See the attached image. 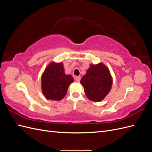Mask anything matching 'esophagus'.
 <instances>
[{"label":"esophagus","mask_w":152,"mask_h":152,"mask_svg":"<svg viewBox=\"0 0 152 152\" xmlns=\"http://www.w3.org/2000/svg\"><path fill=\"white\" fill-rule=\"evenodd\" d=\"M75 80L76 82H79L80 81V77H79V76H77V77H75Z\"/></svg>","instance_id":"esophagus-1"}]
</instances>
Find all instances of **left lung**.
<instances>
[{
    "instance_id": "obj_1",
    "label": "left lung",
    "mask_w": 152,
    "mask_h": 152,
    "mask_svg": "<svg viewBox=\"0 0 152 152\" xmlns=\"http://www.w3.org/2000/svg\"><path fill=\"white\" fill-rule=\"evenodd\" d=\"M87 98L93 102L103 100L111 89L112 78L103 63L91 65L80 80Z\"/></svg>"
}]
</instances>
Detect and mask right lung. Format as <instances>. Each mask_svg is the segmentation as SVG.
<instances>
[{"label": "right lung", "instance_id": "add662e5", "mask_svg": "<svg viewBox=\"0 0 152 152\" xmlns=\"http://www.w3.org/2000/svg\"><path fill=\"white\" fill-rule=\"evenodd\" d=\"M62 63H50L42 76V89L48 99L59 101L65 97L68 87L73 82L70 75H66Z\"/></svg>", "mask_w": 152, "mask_h": 152}]
</instances>
